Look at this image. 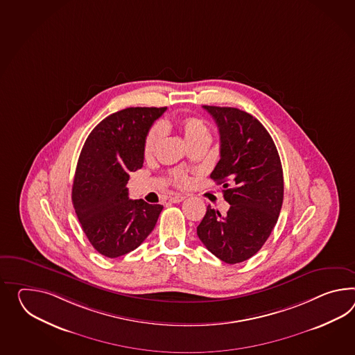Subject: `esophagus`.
Returning <instances> with one entry per match:
<instances>
[{"label": "esophagus", "mask_w": 355, "mask_h": 355, "mask_svg": "<svg viewBox=\"0 0 355 355\" xmlns=\"http://www.w3.org/2000/svg\"><path fill=\"white\" fill-rule=\"evenodd\" d=\"M184 199H186V196H183V195H175L173 198H171V201L172 202H181Z\"/></svg>", "instance_id": "esophagus-1"}]
</instances>
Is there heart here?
<instances>
[{
  "mask_svg": "<svg viewBox=\"0 0 355 355\" xmlns=\"http://www.w3.org/2000/svg\"><path fill=\"white\" fill-rule=\"evenodd\" d=\"M178 130H181L186 142L191 145L199 141H209L210 139V130H209L207 121L198 116H183L175 121ZM166 125L163 124V128ZM163 137V130L160 125H154L151 130L147 132L146 139L144 142V154L146 157L154 155L156 148L159 146ZM174 183L180 187H186L189 184V177L181 171H174L171 174Z\"/></svg>",
  "mask_w": 355,
  "mask_h": 355,
  "instance_id": "1",
  "label": "heart"
}]
</instances>
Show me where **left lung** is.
I'll return each instance as SVG.
<instances>
[{
    "label": "left lung",
    "mask_w": 355,
    "mask_h": 355,
    "mask_svg": "<svg viewBox=\"0 0 355 355\" xmlns=\"http://www.w3.org/2000/svg\"><path fill=\"white\" fill-rule=\"evenodd\" d=\"M202 107L216 121L220 137V160L210 178L223 186L230 209L222 216L209 205L198 236L216 258L236 264L255 255L276 225L284 201L282 165L257 118L236 107Z\"/></svg>",
    "instance_id": "left-lung-1"
}]
</instances>
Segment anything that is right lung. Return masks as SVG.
<instances>
[{
	"mask_svg": "<svg viewBox=\"0 0 355 355\" xmlns=\"http://www.w3.org/2000/svg\"><path fill=\"white\" fill-rule=\"evenodd\" d=\"M166 107H127L106 116L79 155L71 201L88 241L118 258L137 249L153 232L163 205L128 198L130 174L144 165V142Z\"/></svg>",
	"mask_w": 355,
	"mask_h": 355,
	"instance_id": "add662e5",
	"label": "right lung"
}]
</instances>
